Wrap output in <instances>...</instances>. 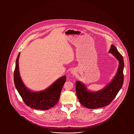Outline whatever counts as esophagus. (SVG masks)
Listing matches in <instances>:
<instances>
[{
	"label": "esophagus",
	"mask_w": 134,
	"mask_h": 134,
	"mask_svg": "<svg viewBox=\"0 0 134 134\" xmlns=\"http://www.w3.org/2000/svg\"><path fill=\"white\" fill-rule=\"evenodd\" d=\"M71 73L72 75H75L76 73V71L75 70H72L71 71Z\"/></svg>",
	"instance_id": "1"
}]
</instances>
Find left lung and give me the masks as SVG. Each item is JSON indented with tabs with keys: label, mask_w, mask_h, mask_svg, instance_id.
Wrapping results in <instances>:
<instances>
[{
	"label": "left lung",
	"mask_w": 134,
	"mask_h": 134,
	"mask_svg": "<svg viewBox=\"0 0 134 134\" xmlns=\"http://www.w3.org/2000/svg\"><path fill=\"white\" fill-rule=\"evenodd\" d=\"M119 61L117 72L112 81L104 88L96 92L89 91L80 81L76 82L77 96L80 104L89 109H96L108 105L121 89L124 81V60L115 45H111L109 51Z\"/></svg>",
	"instance_id": "1"
}]
</instances>
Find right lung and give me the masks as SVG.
I'll return each instance as SVG.
<instances>
[{"mask_svg":"<svg viewBox=\"0 0 134 134\" xmlns=\"http://www.w3.org/2000/svg\"><path fill=\"white\" fill-rule=\"evenodd\" d=\"M19 53L16 60L14 72V82L16 89L25 104L36 109L45 110L50 109L57 103L62 88L66 81V76L58 79L47 89L38 92L28 89L24 84L19 75Z\"/></svg>","mask_w":134,"mask_h":134,"instance_id":"1","label":"right lung"}]
</instances>
